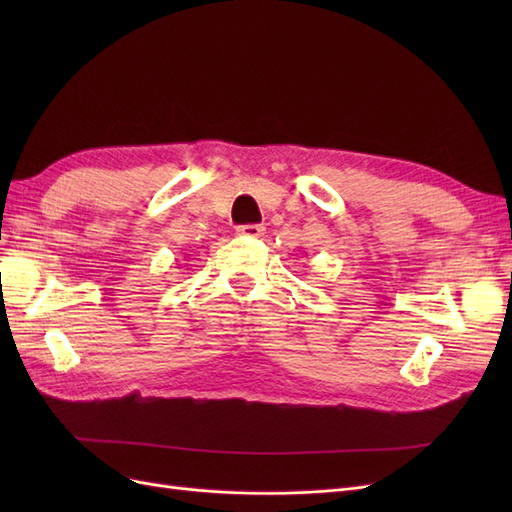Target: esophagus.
<instances>
[{"mask_svg":"<svg viewBox=\"0 0 512 512\" xmlns=\"http://www.w3.org/2000/svg\"><path fill=\"white\" fill-rule=\"evenodd\" d=\"M237 232H239V235H243V237H260L262 232H265V226H260V224H245V226H239Z\"/></svg>","mask_w":512,"mask_h":512,"instance_id":"34e87169","label":"esophagus"}]
</instances>
